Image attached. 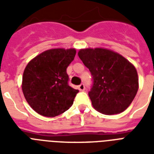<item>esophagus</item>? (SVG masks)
Instances as JSON below:
<instances>
[{
	"mask_svg": "<svg viewBox=\"0 0 154 154\" xmlns=\"http://www.w3.org/2000/svg\"><path fill=\"white\" fill-rule=\"evenodd\" d=\"M78 89H79L80 91H84L85 89V84H83V83H82V84L80 85L79 86H78Z\"/></svg>",
	"mask_w": 154,
	"mask_h": 154,
	"instance_id": "obj_1",
	"label": "esophagus"
}]
</instances>
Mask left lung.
<instances>
[{
  "mask_svg": "<svg viewBox=\"0 0 154 154\" xmlns=\"http://www.w3.org/2000/svg\"><path fill=\"white\" fill-rule=\"evenodd\" d=\"M78 56L91 72L89 92L94 108L103 114H117L129 107L138 90V77L134 65L109 49H81Z\"/></svg>",
  "mask_w": 154,
  "mask_h": 154,
  "instance_id": "left-lung-1",
  "label": "left lung"
}]
</instances>
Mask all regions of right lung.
<instances>
[{
  "instance_id": "1",
  "label": "right lung",
  "mask_w": 154,
  "mask_h": 154,
  "mask_svg": "<svg viewBox=\"0 0 154 154\" xmlns=\"http://www.w3.org/2000/svg\"><path fill=\"white\" fill-rule=\"evenodd\" d=\"M75 55L74 49H49L30 60L25 67L23 94L37 113L53 117L72 106L79 90L69 86L66 69Z\"/></svg>"
}]
</instances>
